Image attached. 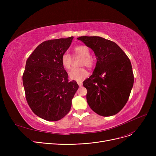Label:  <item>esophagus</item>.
<instances>
[{"instance_id": "obj_1", "label": "esophagus", "mask_w": 156, "mask_h": 156, "mask_svg": "<svg viewBox=\"0 0 156 156\" xmlns=\"http://www.w3.org/2000/svg\"><path fill=\"white\" fill-rule=\"evenodd\" d=\"M77 83H78V85H79V87H81V86L83 85V83H82V82H81V81H78Z\"/></svg>"}]
</instances>
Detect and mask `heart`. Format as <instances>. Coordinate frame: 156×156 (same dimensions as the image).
Segmentation results:
<instances>
[{
    "instance_id": "heart-1",
    "label": "heart",
    "mask_w": 156,
    "mask_h": 156,
    "mask_svg": "<svg viewBox=\"0 0 156 156\" xmlns=\"http://www.w3.org/2000/svg\"><path fill=\"white\" fill-rule=\"evenodd\" d=\"M75 55L81 57V66H87L88 68H92L95 65V60L93 57L90 54V50L87 46L85 45H78L73 48ZM61 64L62 66L67 70L71 69L73 64V58L71 55L67 53H64L61 56ZM88 71L85 68L73 69L69 73V78L73 80L78 81H82L88 76Z\"/></svg>"
}]
</instances>
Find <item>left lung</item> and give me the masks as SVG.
Listing matches in <instances>:
<instances>
[{"instance_id": "8db88e82", "label": "left lung", "mask_w": 156, "mask_h": 156, "mask_svg": "<svg viewBox=\"0 0 156 156\" xmlns=\"http://www.w3.org/2000/svg\"><path fill=\"white\" fill-rule=\"evenodd\" d=\"M78 40L92 48L97 57L92 75L85 80L88 104L102 116L118 113L126 104L133 85L131 62L112 41L101 37H80Z\"/></svg>"}]
</instances>
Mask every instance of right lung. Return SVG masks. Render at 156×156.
Here are the masks:
<instances>
[{
    "label": "right lung",
    "mask_w": 156,
    "mask_h": 156,
    "mask_svg": "<svg viewBox=\"0 0 156 156\" xmlns=\"http://www.w3.org/2000/svg\"><path fill=\"white\" fill-rule=\"evenodd\" d=\"M73 37L45 41L29 56L23 75L27 101L37 116L48 121L63 118L69 112L71 101L78 88L68 80L61 56Z\"/></svg>",
    "instance_id": "right-lung-1"
}]
</instances>
